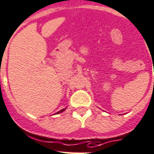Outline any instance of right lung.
I'll use <instances>...</instances> for the list:
<instances>
[{
	"instance_id": "right-lung-1",
	"label": "right lung",
	"mask_w": 154,
	"mask_h": 154,
	"mask_svg": "<svg viewBox=\"0 0 154 154\" xmlns=\"http://www.w3.org/2000/svg\"><path fill=\"white\" fill-rule=\"evenodd\" d=\"M65 109H66V108H65V109H61V110H60V111H59V112H57V113H56V114L60 113V112H63V111H64V110H65Z\"/></svg>"
}]
</instances>
